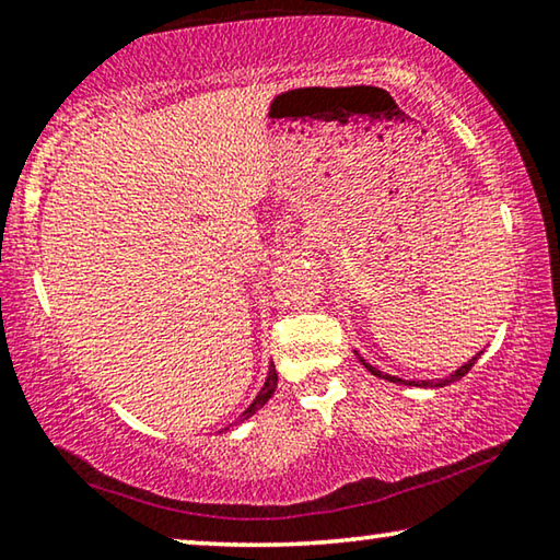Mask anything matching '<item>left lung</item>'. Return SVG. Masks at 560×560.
I'll return each mask as SVG.
<instances>
[{
  "label": "left lung",
  "instance_id": "left-lung-1",
  "mask_svg": "<svg viewBox=\"0 0 560 560\" xmlns=\"http://www.w3.org/2000/svg\"><path fill=\"white\" fill-rule=\"evenodd\" d=\"M481 353H483V351H481ZM481 353H476L474 359H468V361L464 363V366H458V369L454 371V374H448V376H443V378H431V381H404V378L392 376V374H384V371L374 369V366H371V363L363 361V359L359 357V353H357V357H359V361L363 363V369L371 371V374L378 376V378H386V381H392V384H404V386H421V388H441V386H448V384H454V381H458V378H464V376L468 374V371L474 369V363H476V359H478V357H481Z\"/></svg>",
  "mask_w": 560,
  "mask_h": 560
}]
</instances>
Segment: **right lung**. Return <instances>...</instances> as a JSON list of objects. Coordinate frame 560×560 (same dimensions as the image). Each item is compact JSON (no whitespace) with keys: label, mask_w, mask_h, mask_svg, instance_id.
Returning a JSON list of instances; mask_svg holds the SVG:
<instances>
[{"label":"right lung","mask_w":560,"mask_h":560,"mask_svg":"<svg viewBox=\"0 0 560 560\" xmlns=\"http://www.w3.org/2000/svg\"><path fill=\"white\" fill-rule=\"evenodd\" d=\"M277 381H279V374H277V369H273V363L269 366V374H266V381H264V386H261V392L256 394V398L252 404L246 406V411L244 413H238V419L234 421V423H244V421H248L252 419V416L259 411V408L269 401V398L273 396V392H277ZM234 423H229V425H234ZM226 431V429H224Z\"/></svg>","instance_id":"obj_1"}]
</instances>
